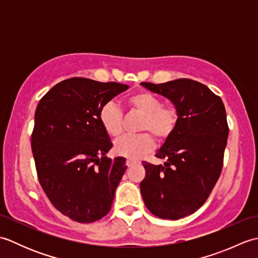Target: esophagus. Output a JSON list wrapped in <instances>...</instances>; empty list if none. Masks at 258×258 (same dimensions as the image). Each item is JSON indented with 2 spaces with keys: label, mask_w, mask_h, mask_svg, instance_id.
<instances>
[{
  "label": "esophagus",
  "mask_w": 258,
  "mask_h": 258,
  "mask_svg": "<svg viewBox=\"0 0 258 258\" xmlns=\"http://www.w3.org/2000/svg\"><path fill=\"white\" fill-rule=\"evenodd\" d=\"M134 164H135V162L133 160H127V161H126V166H127V167H131L132 165H134Z\"/></svg>",
  "instance_id": "1"
}]
</instances>
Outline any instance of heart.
<instances>
[{"mask_svg": "<svg viewBox=\"0 0 258 258\" xmlns=\"http://www.w3.org/2000/svg\"><path fill=\"white\" fill-rule=\"evenodd\" d=\"M125 102L132 111L143 115L139 128L146 132L119 139L115 143L114 151L119 156L139 160L154 146L151 134L158 141H165L174 133L178 124V113L176 108L164 106L162 98L147 91L133 93L126 97ZM98 118L102 127L109 136L118 138L122 134L123 112L115 104H104L98 113Z\"/></svg>", "mask_w": 258, "mask_h": 258, "instance_id": "obj_1", "label": "heart"}]
</instances>
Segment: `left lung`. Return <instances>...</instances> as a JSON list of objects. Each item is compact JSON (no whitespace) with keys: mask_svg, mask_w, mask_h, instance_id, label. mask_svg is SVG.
<instances>
[{"mask_svg":"<svg viewBox=\"0 0 258 258\" xmlns=\"http://www.w3.org/2000/svg\"><path fill=\"white\" fill-rule=\"evenodd\" d=\"M141 84L171 100L179 117L155 154L165 164L143 162L141 193L155 216L178 220L204 204L220 177L229 131L225 106L206 85L189 79Z\"/></svg>","mask_w":258,"mask_h":258,"instance_id":"obj_1","label":"left lung"}]
</instances>
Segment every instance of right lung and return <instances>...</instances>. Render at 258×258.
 Instances as JSON below:
<instances>
[{
  "instance_id": "1",
  "label": "right lung",
  "mask_w": 258,
  "mask_h": 258,
  "mask_svg": "<svg viewBox=\"0 0 258 258\" xmlns=\"http://www.w3.org/2000/svg\"><path fill=\"white\" fill-rule=\"evenodd\" d=\"M128 89L116 82L72 78L41 98L31 136L37 178L52 205L79 223L111 211L125 158H107L112 142L98 118L101 107Z\"/></svg>"
}]
</instances>
